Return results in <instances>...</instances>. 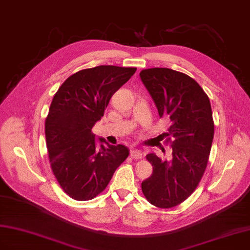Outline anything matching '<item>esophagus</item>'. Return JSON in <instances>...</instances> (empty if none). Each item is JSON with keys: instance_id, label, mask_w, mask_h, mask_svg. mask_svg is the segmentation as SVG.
<instances>
[{"instance_id": "obj_1", "label": "esophagus", "mask_w": 250, "mask_h": 250, "mask_svg": "<svg viewBox=\"0 0 250 250\" xmlns=\"http://www.w3.org/2000/svg\"><path fill=\"white\" fill-rule=\"evenodd\" d=\"M130 155L132 158L134 159H141L142 158V152L140 149H136V148H132L130 151Z\"/></svg>"}]
</instances>
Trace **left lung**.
Listing matches in <instances>:
<instances>
[{
    "label": "left lung",
    "mask_w": 250,
    "mask_h": 250,
    "mask_svg": "<svg viewBox=\"0 0 250 250\" xmlns=\"http://www.w3.org/2000/svg\"><path fill=\"white\" fill-rule=\"evenodd\" d=\"M139 76L160 118L172 121L167 134L173 139L172 160L147 154L153 174L141 188L149 203L170 208L194 192L208 166L213 139L209 98L195 80L172 69H146Z\"/></svg>",
    "instance_id": "1"
}]
</instances>
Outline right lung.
Here are the masks:
<instances>
[{
  "instance_id": "add662e5",
  "label": "right lung",
  "mask_w": 250,
  "mask_h": 250,
  "mask_svg": "<svg viewBox=\"0 0 250 250\" xmlns=\"http://www.w3.org/2000/svg\"><path fill=\"white\" fill-rule=\"evenodd\" d=\"M135 72L136 68L116 66L81 70L67 78L52 99L45 124L49 160L61 188L74 200L101 194L129 156L123 145L97 140L92 127Z\"/></svg>"
}]
</instances>
